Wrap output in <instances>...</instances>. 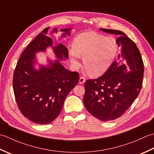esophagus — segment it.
Returning <instances> with one entry per match:
<instances>
[{
  "instance_id": "1",
  "label": "esophagus",
  "mask_w": 154,
  "mask_h": 154,
  "mask_svg": "<svg viewBox=\"0 0 154 154\" xmlns=\"http://www.w3.org/2000/svg\"><path fill=\"white\" fill-rule=\"evenodd\" d=\"M84 82H85V78H84L83 76H80L79 79V83L80 84H82Z\"/></svg>"
}]
</instances>
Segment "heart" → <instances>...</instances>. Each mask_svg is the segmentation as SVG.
Wrapping results in <instances>:
<instances>
[{"instance_id":"1","label":"heart","mask_w":154,"mask_h":154,"mask_svg":"<svg viewBox=\"0 0 154 154\" xmlns=\"http://www.w3.org/2000/svg\"><path fill=\"white\" fill-rule=\"evenodd\" d=\"M118 52V44L112 37L94 32L82 33L75 38L73 47L69 50L70 61L79 66L80 56L83 64L90 74L99 76L111 66Z\"/></svg>"}]
</instances>
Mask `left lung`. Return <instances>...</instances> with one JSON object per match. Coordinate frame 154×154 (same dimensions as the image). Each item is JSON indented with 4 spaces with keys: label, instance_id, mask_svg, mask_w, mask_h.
Segmentation results:
<instances>
[{
    "label": "left lung",
    "instance_id": "left-lung-1",
    "mask_svg": "<svg viewBox=\"0 0 154 154\" xmlns=\"http://www.w3.org/2000/svg\"><path fill=\"white\" fill-rule=\"evenodd\" d=\"M100 30L119 36L116 42L121 53L103 76L85 82L84 103L90 114L106 122L120 117L136 99L144 69L139 49L126 34L116 30Z\"/></svg>",
    "mask_w": 154,
    "mask_h": 154
}]
</instances>
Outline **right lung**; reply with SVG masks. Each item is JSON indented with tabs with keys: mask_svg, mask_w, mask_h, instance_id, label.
I'll use <instances>...</instances> for the list:
<instances>
[{
	"mask_svg": "<svg viewBox=\"0 0 154 154\" xmlns=\"http://www.w3.org/2000/svg\"><path fill=\"white\" fill-rule=\"evenodd\" d=\"M50 27L46 28L25 48L16 66L13 75V90L18 107L24 117L34 123L46 124L58 116L69 92L79 81L77 72L66 69L58 60H49L48 67H33L35 54L45 51L48 46L60 60L68 58V49L59 43L53 46L51 38L46 36ZM71 29H61V37L70 36ZM57 32L55 29L52 31Z\"/></svg>",
	"mask_w": 154,
	"mask_h": 154,
	"instance_id": "1",
	"label": "right lung"
}]
</instances>
